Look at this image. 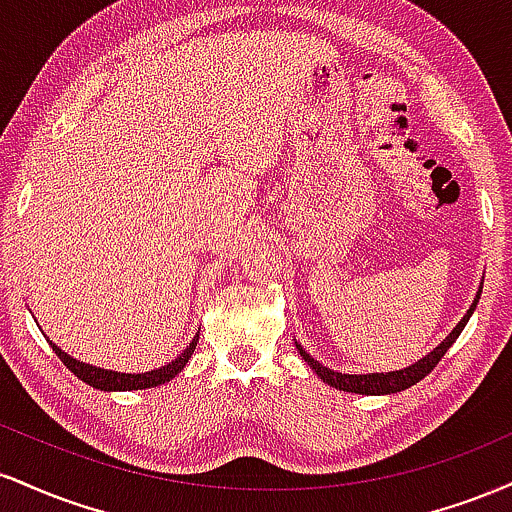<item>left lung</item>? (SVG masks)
<instances>
[{
	"instance_id": "1",
	"label": "left lung",
	"mask_w": 512,
	"mask_h": 512,
	"mask_svg": "<svg viewBox=\"0 0 512 512\" xmlns=\"http://www.w3.org/2000/svg\"><path fill=\"white\" fill-rule=\"evenodd\" d=\"M479 298H481V289L477 293V298H474L472 308H469L467 315L462 317L460 325H457L455 330H452L448 337L443 339V344L436 346V349H433L428 356L421 358L419 363H414V366H409L404 370H390V373H368V375H346V373L342 375V373H334V370H330V368H325L322 363H317L315 358H310V354H305L298 344H296V349L301 351V356L308 361V366L313 368L317 375H320L322 383L337 387V390L356 392V395H390V392H402V390H407V387L419 383L421 378H426V375L438 366V361L445 356V351H448L450 346L455 344V339L460 337L464 325H467L469 315H472L474 308H477Z\"/></svg>"
}]
</instances>
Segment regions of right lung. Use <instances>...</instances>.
<instances>
[{"instance_id":"right-lung-1","label":"right lung","mask_w":512,"mask_h":512,"mask_svg":"<svg viewBox=\"0 0 512 512\" xmlns=\"http://www.w3.org/2000/svg\"><path fill=\"white\" fill-rule=\"evenodd\" d=\"M197 339H192L190 346H187L182 354L175 358V361H170L168 366L158 368V370H149V373H115V370H101L96 366H88V363H81L76 361V358L67 356L64 351L60 349V346L52 344V351H55L57 356H60V361L67 366L72 373L76 375V378L84 380L86 385L96 387V390H146V387H156V385H163L168 383V380H173L175 375L180 373L182 368H185V363L190 361L192 354H195V346H197Z\"/></svg>"}]
</instances>
